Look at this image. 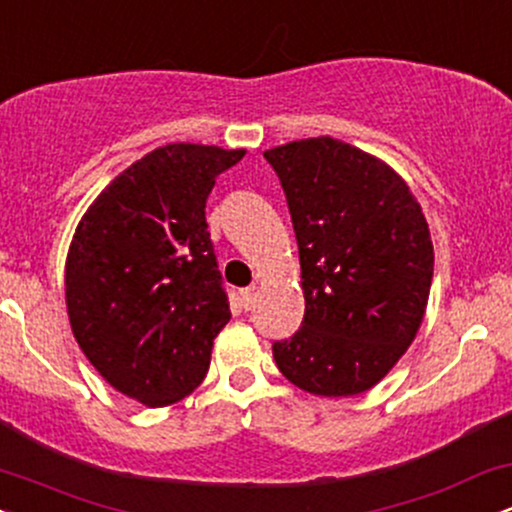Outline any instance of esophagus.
I'll use <instances>...</instances> for the list:
<instances>
[{
    "label": "esophagus",
    "instance_id": "esophagus-1",
    "mask_svg": "<svg viewBox=\"0 0 512 512\" xmlns=\"http://www.w3.org/2000/svg\"><path fill=\"white\" fill-rule=\"evenodd\" d=\"M257 301V286H248V289L240 291V303H243L245 310H250Z\"/></svg>",
    "mask_w": 512,
    "mask_h": 512
}]
</instances>
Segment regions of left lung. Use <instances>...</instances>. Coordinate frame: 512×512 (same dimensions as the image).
<instances>
[{"instance_id":"1","label":"left lung","mask_w":512,"mask_h":512,"mask_svg":"<svg viewBox=\"0 0 512 512\" xmlns=\"http://www.w3.org/2000/svg\"><path fill=\"white\" fill-rule=\"evenodd\" d=\"M284 187L301 257V330L274 342L284 378L310 395L378 385L419 332L433 279L421 204L385 161L332 137L264 151Z\"/></svg>"}]
</instances>
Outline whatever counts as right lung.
<instances>
[{"label": "right lung", "instance_id": "add662e5", "mask_svg": "<svg viewBox=\"0 0 512 512\" xmlns=\"http://www.w3.org/2000/svg\"><path fill=\"white\" fill-rule=\"evenodd\" d=\"M245 149L166 144L122 170L76 226L64 264L74 339L91 366L146 407L202 383L231 320L207 197Z\"/></svg>", "mask_w": 512, "mask_h": 512}]
</instances>
